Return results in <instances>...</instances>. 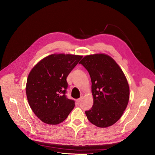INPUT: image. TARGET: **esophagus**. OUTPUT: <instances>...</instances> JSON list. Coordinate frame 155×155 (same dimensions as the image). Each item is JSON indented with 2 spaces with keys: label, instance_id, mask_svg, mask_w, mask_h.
I'll return each mask as SVG.
<instances>
[{
  "label": "esophagus",
  "instance_id": "esophagus-1",
  "mask_svg": "<svg viewBox=\"0 0 155 155\" xmlns=\"http://www.w3.org/2000/svg\"><path fill=\"white\" fill-rule=\"evenodd\" d=\"M81 99H82V97H80V98H79V99H78L76 100V103H77V104H79L80 103V101H81Z\"/></svg>",
  "mask_w": 155,
  "mask_h": 155
}]
</instances>
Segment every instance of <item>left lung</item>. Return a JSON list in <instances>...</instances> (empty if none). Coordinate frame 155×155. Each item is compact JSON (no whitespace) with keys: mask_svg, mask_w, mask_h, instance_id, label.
<instances>
[{"mask_svg":"<svg viewBox=\"0 0 155 155\" xmlns=\"http://www.w3.org/2000/svg\"><path fill=\"white\" fill-rule=\"evenodd\" d=\"M90 75L94 98L92 107L85 112L89 121L105 128L116 123L128 103L130 89L122 70L109 55L84 56L79 62Z\"/></svg>","mask_w":155,"mask_h":155,"instance_id":"left-lung-1","label":"left lung"}]
</instances>
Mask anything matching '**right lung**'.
<instances>
[{
  "instance_id": "obj_1",
  "label": "right lung",
  "mask_w": 155,
  "mask_h": 155,
  "mask_svg": "<svg viewBox=\"0 0 155 155\" xmlns=\"http://www.w3.org/2000/svg\"><path fill=\"white\" fill-rule=\"evenodd\" d=\"M82 56L53 54L43 58L28 74L26 94L34 114L47 124L63 122L74 107L66 96V78Z\"/></svg>"
}]
</instances>
